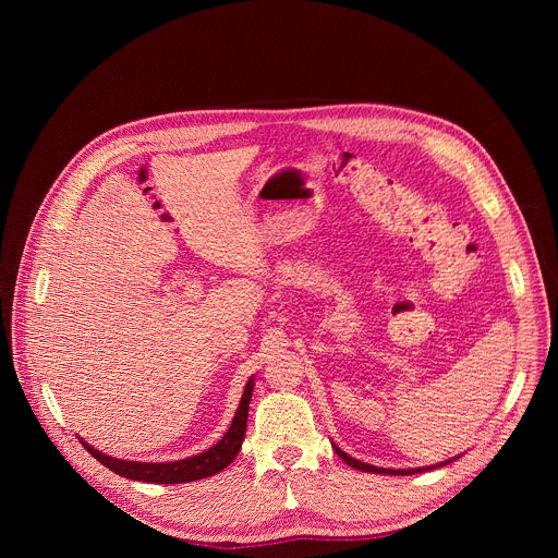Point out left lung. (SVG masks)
<instances>
[{"mask_svg":"<svg viewBox=\"0 0 558 558\" xmlns=\"http://www.w3.org/2000/svg\"><path fill=\"white\" fill-rule=\"evenodd\" d=\"M333 450L338 452V457L342 459V461H347L351 468H355V470H364V472H377V474H413V472H422V470H433V468H439V465H446V463H450L452 459H448V461H441V463H437V465H428V468H411V470H392V468H377V465H371V463H364V461H357V459H353V457H349L344 450H340L336 444H333Z\"/></svg>","mask_w":558,"mask_h":558,"instance_id":"1","label":"left lung"}]
</instances>
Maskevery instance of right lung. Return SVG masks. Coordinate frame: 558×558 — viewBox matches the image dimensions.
<instances>
[{
    "mask_svg": "<svg viewBox=\"0 0 558 558\" xmlns=\"http://www.w3.org/2000/svg\"><path fill=\"white\" fill-rule=\"evenodd\" d=\"M252 392H254V377H250L241 407H238L233 422L229 430L222 435V439L211 446L209 450L181 459V461H163V463H145V461H125V459H114L110 454H104L101 450L93 448L82 439L86 450L101 461L106 468L117 472L119 476H125V480L134 482H145V484H187V482H198L205 480V476H211L220 470H225L238 454L245 439L247 430V413H250V402H252Z\"/></svg>",
    "mask_w": 558,
    "mask_h": 558,
    "instance_id": "obj_1",
    "label": "right lung"
}]
</instances>
